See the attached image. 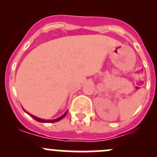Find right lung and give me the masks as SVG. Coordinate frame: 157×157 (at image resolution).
Segmentation results:
<instances>
[{
  "label": "right lung",
  "instance_id": "1",
  "mask_svg": "<svg viewBox=\"0 0 157 157\" xmlns=\"http://www.w3.org/2000/svg\"><path fill=\"white\" fill-rule=\"evenodd\" d=\"M23 110H24V109H23ZM24 111H25V110H24ZM27 114H28V115H30V116H31V117L33 118V119H34V120H35L36 121H37V122H41V123H55V122H57V121H59V120H61L62 119H63V118L65 116H66L67 113V112H65L64 114H63V116H60V117L57 118V119H56V120H42V119H39V118L36 117V116H33V115L29 114L28 112H27Z\"/></svg>",
  "mask_w": 157,
  "mask_h": 157
}]
</instances>
